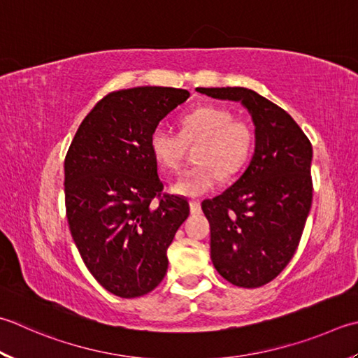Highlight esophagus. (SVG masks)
<instances>
[{
	"label": "esophagus",
	"instance_id": "34e87169",
	"mask_svg": "<svg viewBox=\"0 0 358 358\" xmlns=\"http://www.w3.org/2000/svg\"><path fill=\"white\" fill-rule=\"evenodd\" d=\"M189 208H191V214H200L201 213L200 201H191V203H189Z\"/></svg>",
	"mask_w": 358,
	"mask_h": 358
}]
</instances>
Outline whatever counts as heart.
<instances>
[{
	"instance_id": "1",
	"label": "heart",
	"mask_w": 358,
	"mask_h": 358,
	"mask_svg": "<svg viewBox=\"0 0 358 358\" xmlns=\"http://www.w3.org/2000/svg\"><path fill=\"white\" fill-rule=\"evenodd\" d=\"M181 136L186 143L201 139L195 152L197 166L189 167L172 183V191L185 197H200L223 177L239 172L255 144L253 127L219 105H203L180 119ZM178 135L157 127L150 133L149 149L157 163L167 171L180 166L185 143Z\"/></svg>"
}]
</instances>
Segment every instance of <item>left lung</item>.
<instances>
[{
	"label": "left lung",
	"instance_id": "1",
	"mask_svg": "<svg viewBox=\"0 0 358 358\" xmlns=\"http://www.w3.org/2000/svg\"><path fill=\"white\" fill-rule=\"evenodd\" d=\"M241 102L255 124V153L241 178L201 209L211 227V261L245 289L273 281L295 255L312 206V144L293 117L256 91L197 88Z\"/></svg>",
	"mask_w": 358,
	"mask_h": 358
}]
</instances>
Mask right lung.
Instances as JSON below:
<instances>
[{"instance_id": "obj_1", "label": "right lung", "mask_w": 358, "mask_h": 358, "mask_svg": "<svg viewBox=\"0 0 358 358\" xmlns=\"http://www.w3.org/2000/svg\"><path fill=\"white\" fill-rule=\"evenodd\" d=\"M187 90L113 91L83 119L65 158L69 231L91 275L121 298L147 295L163 281L167 248L189 203L161 195L149 149L159 121L186 102ZM158 196L159 203H152Z\"/></svg>"}]
</instances>
